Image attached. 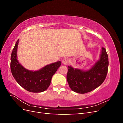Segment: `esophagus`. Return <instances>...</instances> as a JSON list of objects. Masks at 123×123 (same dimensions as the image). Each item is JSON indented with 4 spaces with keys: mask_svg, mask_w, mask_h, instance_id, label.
I'll list each match as a JSON object with an SVG mask.
<instances>
[{
    "mask_svg": "<svg viewBox=\"0 0 123 123\" xmlns=\"http://www.w3.org/2000/svg\"><path fill=\"white\" fill-rule=\"evenodd\" d=\"M69 62V59L67 58H64L62 59V64L64 65H67Z\"/></svg>",
    "mask_w": 123,
    "mask_h": 123,
    "instance_id": "1",
    "label": "esophagus"
}]
</instances>
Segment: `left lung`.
Returning <instances> with one entry per match:
<instances>
[{
    "instance_id": "left-lung-1",
    "label": "left lung",
    "mask_w": 123,
    "mask_h": 123,
    "mask_svg": "<svg viewBox=\"0 0 123 123\" xmlns=\"http://www.w3.org/2000/svg\"><path fill=\"white\" fill-rule=\"evenodd\" d=\"M108 57L102 47L99 58L87 70L68 67L67 80L71 89L78 93L84 94L99 87L105 80L108 68Z\"/></svg>"
}]
</instances>
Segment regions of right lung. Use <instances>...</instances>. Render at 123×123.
I'll use <instances>...</instances> for the list:
<instances>
[{
	"mask_svg": "<svg viewBox=\"0 0 123 123\" xmlns=\"http://www.w3.org/2000/svg\"><path fill=\"white\" fill-rule=\"evenodd\" d=\"M18 39L11 56V70L12 75L21 87L29 92L39 93L44 91L49 87L52 77L61 65L58 61L47 65L37 71L25 69L17 59Z\"/></svg>",
	"mask_w": 123,
	"mask_h": 123,
	"instance_id": "1",
	"label": "right lung"
}]
</instances>
